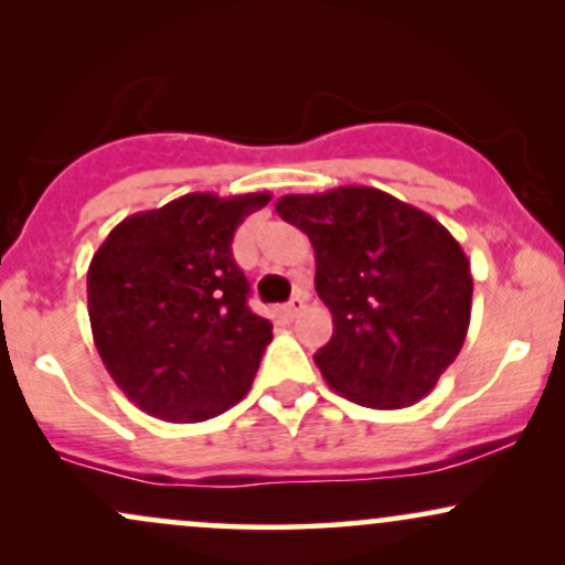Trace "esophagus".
<instances>
[{"instance_id": "esophagus-1", "label": "esophagus", "mask_w": 565, "mask_h": 565, "mask_svg": "<svg viewBox=\"0 0 565 565\" xmlns=\"http://www.w3.org/2000/svg\"><path fill=\"white\" fill-rule=\"evenodd\" d=\"M302 308H305V295H295L287 305H284V313H287V319H297Z\"/></svg>"}]
</instances>
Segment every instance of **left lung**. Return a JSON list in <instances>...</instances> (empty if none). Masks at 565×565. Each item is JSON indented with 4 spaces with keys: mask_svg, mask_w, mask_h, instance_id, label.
<instances>
[{
    "mask_svg": "<svg viewBox=\"0 0 565 565\" xmlns=\"http://www.w3.org/2000/svg\"><path fill=\"white\" fill-rule=\"evenodd\" d=\"M276 212L313 244L316 291L334 321L313 355L329 387L369 408L425 398L470 327V260L457 238L366 185L291 193Z\"/></svg>",
    "mask_w": 565,
    "mask_h": 565,
    "instance_id": "8db88e82",
    "label": "left lung"
}]
</instances>
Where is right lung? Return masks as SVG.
<instances>
[{
    "label": "right lung",
    "mask_w": 565,
    "mask_h": 565,
    "mask_svg": "<svg viewBox=\"0 0 565 565\" xmlns=\"http://www.w3.org/2000/svg\"><path fill=\"white\" fill-rule=\"evenodd\" d=\"M270 193L185 196L121 220L87 270L95 348L116 385L167 423H204L244 398L270 321L246 305L233 233Z\"/></svg>",
    "instance_id": "right-lung-1"
}]
</instances>
